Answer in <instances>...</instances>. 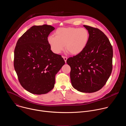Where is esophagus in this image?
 Listing matches in <instances>:
<instances>
[{
	"mask_svg": "<svg viewBox=\"0 0 126 126\" xmlns=\"http://www.w3.org/2000/svg\"><path fill=\"white\" fill-rule=\"evenodd\" d=\"M62 57H63V59H64L65 62H66V61H67V57L66 56H62Z\"/></svg>",
	"mask_w": 126,
	"mask_h": 126,
	"instance_id": "1",
	"label": "esophagus"
}]
</instances>
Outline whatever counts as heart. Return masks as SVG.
<instances>
[{
  "mask_svg": "<svg viewBox=\"0 0 126 126\" xmlns=\"http://www.w3.org/2000/svg\"><path fill=\"white\" fill-rule=\"evenodd\" d=\"M55 35L49 36L47 40L51 49L56 54L60 53L65 46L71 54H78L86 47L89 37L88 31L84 28H60Z\"/></svg>",
  "mask_w": 126,
  "mask_h": 126,
  "instance_id": "1",
  "label": "heart"
}]
</instances>
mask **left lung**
Masks as SVG:
<instances>
[{"label":"left lung","mask_w":126,"mask_h":126,"mask_svg":"<svg viewBox=\"0 0 126 126\" xmlns=\"http://www.w3.org/2000/svg\"><path fill=\"white\" fill-rule=\"evenodd\" d=\"M89 33L88 42L78 54L67 60L71 67L72 86L78 91L93 93L106 83L112 71L113 48L100 29L84 25Z\"/></svg>","instance_id":"left-lung-1"}]
</instances>
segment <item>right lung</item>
<instances>
[{
    "instance_id": "1",
    "label": "right lung",
    "mask_w": 126,
    "mask_h": 126,
    "mask_svg": "<svg viewBox=\"0 0 126 126\" xmlns=\"http://www.w3.org/2000/svg\"><path fill=\"white\" fill-rule=\"evenodd\" d=\"M55 28L33 26L18 40L14 50V67L21 85L33 94H46L54 87L55 75L65 61L54 53L48 36Z\"/></svg>"
}]
</instances>
